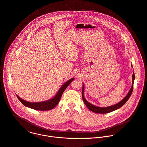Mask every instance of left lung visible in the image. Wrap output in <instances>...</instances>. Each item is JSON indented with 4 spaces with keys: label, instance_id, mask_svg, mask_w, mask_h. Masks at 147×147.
Here are the masks:
<instances>
[{
    "label": "left lung",
    "instance_id": "1",
    "mask_svg": "<svg viewBox=\"0 0 147 147\" xmlns=\"http://www.w3.org/2000/svg\"><path fill=\"white\" fill-rule=\"evenodd\" d=\"M135 79V76H134V73L133 72V76H132V85H131V87L130 89V90L129 91V92L127 93V94H126V96L124 97V98L119 103L113 105V106H108V107H97L96 106L91 103H90L89 102H88L84 97V84H82V99L84 101V103H85V105H86V106L92 112L96 113H99V114H106V113H109L112 111H114L119 108H121V107H122L125 103L128 100V99H129V97H130L132 91H133V84H134V81Z\"/></svg>",
    "mask_w": 147,
    "mask_h": 147
}]
</instances>
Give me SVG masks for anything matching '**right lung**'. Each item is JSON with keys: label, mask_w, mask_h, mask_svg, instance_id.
I'll list each match as a JSON object with an SVG mask.
<instances>
[{"label": "right lung", "mask_w": 147, "mask_h": 147, "mask_svg": "<svg viewBox=\"0 0 147 147\" xmlns=\"http://www.w3.org/2000/svg\"><path fill=\"white\" fill-rule=\"evenodd\" d=\"M74 78H72L65 82L62 86L60 88V89L58 90L57 94L54 96L53 98L41 102H27L26 100H23L17 94V97L19 100L26 107H28L29 108H30L32 109L36 110H40V111H47V110H50L53 109H54L59 103V102L61 100V96L65 91V90L66 89V88L69 85V84L74 80Z\"/></svg>", "instance_id": "add662e5"}]
</instances>
